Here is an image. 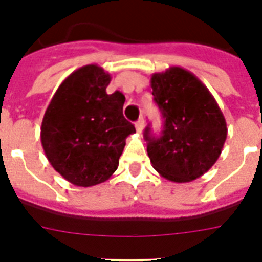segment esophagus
Here are the masks:
<instances>
[{
    "label": "esophagus",
    "instance_id": "obj_1",
    "mask_svg": "<svg viewBox=\"0 0 262 262\" xmlns=\"http://www.w3.org/2000/svg\"><path fill=\"white\" fill-rule=\"evenodd\" d=\"M135 127H136V131H138V133H142L143 128H144V119H143V118H139V119L136 120Z\"/></svg>",
    "mask_w": 262,
    "mask_h": 262
}]
</instances>
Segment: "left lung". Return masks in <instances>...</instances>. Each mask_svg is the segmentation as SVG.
<instances>
[{"instance_id":"obj_1","label":"left lung","mask_w":262,"mask_h":262,"mask_svg":"<svg viewBox=\"0 0 262 262\" xmlns=\"http://www.w3.org/2000/svg\"><path fill=\"white\" fill-rule=\"evenodd\" d=\"M152 96L164 118L159 138L147 127L144 139L152 166L173 182H190L219 159L227 139L222 110L202 81L181 67L151 77Z\"/></svg>"}]
</instances>
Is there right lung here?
Wrapping results in <instances>:
<instances>
[{"label": "right lung", "mask_w": 262, "mask_h": 262, "mask_svg": "<svg viewBox=\"0 0 262 262\" xmlns=\"http://www.w3.org/2000/svg\"><path fill=\"white\" fill-rule=\"evenodd\" d=\"M111 76L96 64L81 67L57 88L43 117L41 145L57 173L76 186L102 184L119 165L126 138L124 96L106 93Z\"/></svg>", "instance_id": "obj_1"}]
</instances>
